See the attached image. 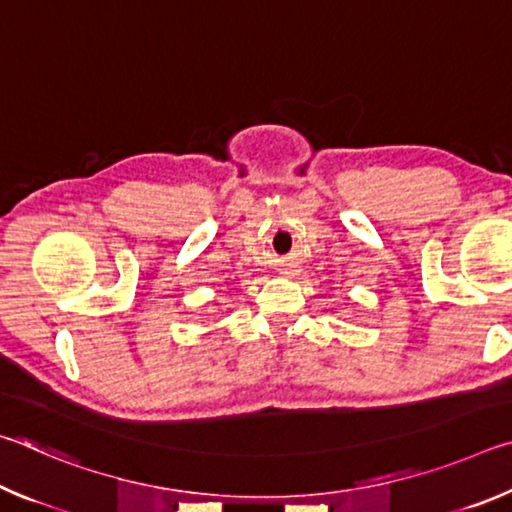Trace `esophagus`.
Instances as JSON below:
<instances>
[{"label":"esophagus","mask_w":512,"mask_h":512,"mask_svg":"<svg viewBox=\"0 0 512 512\" xmlns=\"http://www.w3.org/2000/svg\"><path fill=\"white\" fill-rule=\"evenodd\" d=\"M284 273H289V271H284Z\"/></svg>","instance_id":"1"}]
</instances>
